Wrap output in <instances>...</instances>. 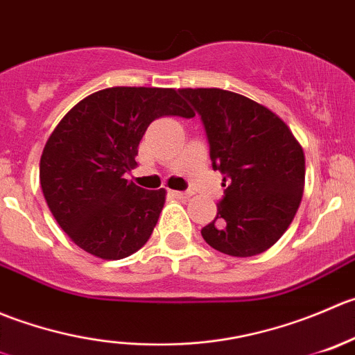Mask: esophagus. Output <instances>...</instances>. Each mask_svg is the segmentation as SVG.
Masks as SVG:
<instances>
[{
  "label": "esophagus",
  "mask_w": 355,
  "mask_h": 355,
  "mask_svg": "<svg viewBox=\"0 0 355 355\" xmlns=\"http://www.w3.org/2000/svg\"><path fill=\"white\" fill-rule=\"evenodd\" d=\"M171 195H173L174 198L186 200V198H189V196H191L193 193H191V191H171Z\"/></svg>",
  "instance_id": "esophagus-1"
}]
</instances>
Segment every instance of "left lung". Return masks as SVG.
<instances>
[{"label":"left lung","mask_w":355,"mask_h":355,"mask_svg":"<svg viewBox=\"0 0 355 355\" xmlns=\"http://www.w3.org/2000/svg\"><path fill=\"white\" fill-rule=\"evenodd\" d=\"M181 94L202 117L212 167L226 186L203 240L233 257L262 254L288 230L302 202L300 143L275 112L243 94L219 87H184Z\"/></svg>","instance_id":"obj_1"}]
</instances>
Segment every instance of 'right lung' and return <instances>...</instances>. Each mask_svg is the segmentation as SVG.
<instances>
[{"instance_id":"right-lung-1","label":"right lung","mask_w":355,"mask_h":355,"mask_svg":"<svg viewBox=\"0 0 355 355\" xmlns=\"http://www.w3.org/2000/svg\"><path fill=\"white\" fill-rule=\"evenodd\" d=\"M171 87H107L89 94L58 122L44 145L40 181L44 200L70 240L94 257L119 261L152 236L166 189L148 191L125 179L155 119L193 117Z\"/></svg>"}]
</instances>
